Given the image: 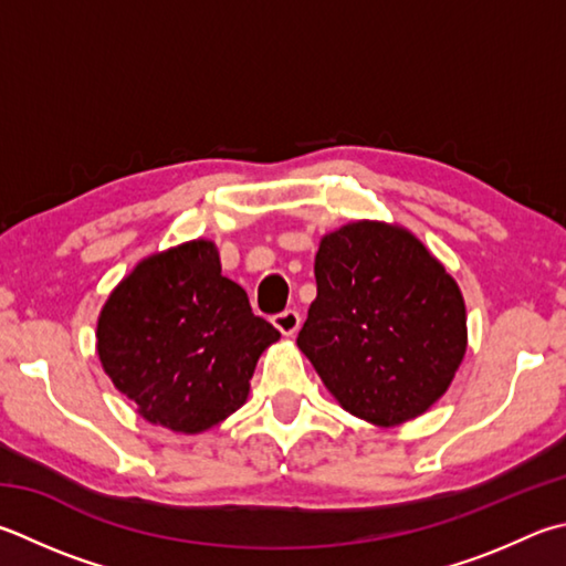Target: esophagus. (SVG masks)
<instances>
[{
    "mask_svg": "<svg viewBox=\"0 0 566 566\" xmlns=\"http://www.w3.org/2000/svg\"><path fill=\"white\" fill-rule=\"evenodd\" d=\"M272 322H274V326L280 328L284 336H294L296 332H300V326H302V314L294 312V310H286L282 314H276Z\"/></svg>",
    "mask_w": 566,
    "mask_h": 566,
    "instance_id": "1",
    "label": "esophagus"
}]
</instances>
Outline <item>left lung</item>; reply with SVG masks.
Here are the masks:
<instances>
[{"label":"left lung","instance_id":"obj_1","mask_svg":"<svg viewBox=\"0 0 566 566\" xmlns=\"http://www.w3.org/2000/svg\"><path fill=\"white\" fill-rule=\"evenodd\" d=\"M316 300L296 336L338 406L394 428L423 416L468 352L465 300L413 232L356 220L314 260Z\"/></svg>","mask_w":566,"mask_h":566}]
</instances>
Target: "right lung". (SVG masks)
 I'll return each mask as SVG.
<instances>
[{
  "instance_id": "obj_1",
  "label": "right lung",
  "mask_w": 566,
  "mask_h": 566,
  "mask_svg": "<svg viewBox=\"0 0 566 566\" xmlns=\"http://www.w3.org/2000/svg\"><path fill=\"white\" fill-rule=\"evenodd\" d=\"M280 332L222 276L212 240L140 260L101 306V366L138 416L172 433H205L248 403L250 378Z\"/></svg>"
}]
</instances>
